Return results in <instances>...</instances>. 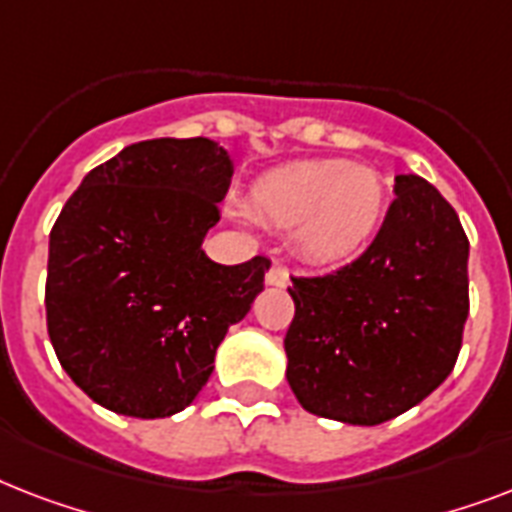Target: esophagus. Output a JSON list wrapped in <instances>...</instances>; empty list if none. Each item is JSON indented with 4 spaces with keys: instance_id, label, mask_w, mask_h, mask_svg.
Returning a JSON list of instances; mask_svg holds the SVG:
<instances>
[{
    "instance_id": "esophagus-1",
    "label": "esophagus",
    "mask_w": 512,
    "mask_h": 512,
    "mask_svg": "<svg viewBox=\"0 0 512 512\" xmlns=\"http://www.w3.org/2000/svg\"><path fill=\"white\" fill-rule=\"evenodd\" d=\"M265 281H268V287H289V271L281 265H273Z\"/></svg>"
}]
</instances>
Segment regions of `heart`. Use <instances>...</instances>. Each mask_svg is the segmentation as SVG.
I'll return each mask as SVG.
<instances>
[{
    "label": "heart",
    "instance_id": "1",
    "mask_svg": "<svg viewBox=\"0 0 512 512\" xmlns=\"http://www.w3.org/2000/svg\"><path fill=\"white\" fill-rule=\"evenodd\" d=\"M249 204L268 223L295 228L297 249L311 263L340 265L380 231L388 188L366 164L308 159L260 177Z\"/></svg>",
    "mask_w": 512,
    "mask_h": 512
}]
</instances>
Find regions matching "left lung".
Instances as JSON below:
<instances>
[{"instance_id": "obj_1", "label": "left lung", "mask_w": 512, "mask_h": 512, "mask_svg": "<svg viewBox=\"0 0 512 512\" xmlns=\"http://www.w3.org/2000/svg\"><path fill=\"white\" fill-rule=\"evenodd\" d=\"M396 199L364 255L292 279L287 382L305 412L380 425L452 374L468 319V236L438 188L396 175Z\"/></svg>"}]
</instances>
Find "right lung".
<instances>
[{"mask_svg": "<svg viewBox=\"0 0 512 512\" xmlns=\"http://www.w3.org/2000/svg\"><path fill=\"white\" fill-rule=\"evenodd\" d=\"M231 175L215 140H143L66 201L50 233L47 332L95 404L140 420L183 412L263 292L268 257L220 265L201 249Z\"/></svg>", "mask_w": 512, "mask_h": 512, "instance_id": "add662e5", "label": "right lung"}]
</instances>
